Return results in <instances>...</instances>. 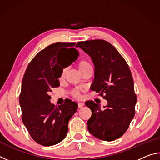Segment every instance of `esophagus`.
Listing matches in <instances>:
<instances>
[{"label":"esophagus","instance_id":"34e87169","mask_svg":"<svg viewBox=\"0 0 160 160\" xmlns=\"http://www.w3.org/2000/svg\"><path fill=\"white\" fill-rule=\"evenodd\" d=\"M84 106V103L82 102H79L78 103V108H81Z\"/></svg>","mask_w":160,"mask_h":160}]
</instances>
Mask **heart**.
Masks as SVG:
<instances>
[{
    "instance_id": "obj_1",
    "label": "heart",
    "mask_w": 160,
    "mask_h": 160,
    "mask_svg": "<svg viewBox=\"0 0 160 160\" xmlns=\"http://www.w3.org/2000/svg\"><path fill=\"white\" fill-rule=\"evenodd\" d=\"M76 67L78 70H79L80 72H83L84 70H85L87 68H88L91 67L90 64L88 63V61H78V63H76ZM66 71H67V69L66 68H63L61 70V75H60V78L59 79L60 80H63L64 78H65V75L66 74ZM70 94H71V95L75 97V98H78V97H80V90L78 88H75L73 89V90H72L70 91Z\"/></svg>"
}]
</instances>
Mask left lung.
Here are the masks:
<instances>
[{
	"label": "left lung",
	"mask_w": 160,
	"mask_h": 160,
	"mask_svg": "<svg viewBox=\"0 0 160 160\" xmlns=\"http://www.w3.org/2000/svg\"><path fill=\"white\" fill-rule=\"evenodd\" d=\"M76 46L90 56L94 64L91 90L108 102L102 109L94 101L85 102L92 111L88 129L98 139L113 141L125 133L135 116L137 97L131 72L123 56L105 40L80 42Z\"/></svg>",
	"instance_id": "left-lung-1"
}]
</instances>
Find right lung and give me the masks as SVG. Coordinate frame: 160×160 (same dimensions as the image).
<instances>
[{
    "instance_id": "add662e5",
    "label": "right lung",
    "mask_w": 160,
    "mask_h": 160,
    "mask_svg": "<svg viewBox=\"0 0 160 160\" xmlns=\"http://www.w3.org/2000/svg\"><path fill=\"white\" fill-rule=\"evenodd\" d=\"M75 43L52 44L40 51L29 63L19 97L22 120L35 142L51 146L62 141L68 131V121L78 104L65 99L63 104H51L49 92L60 85L61 70L75 61L79 53Z\"/></svg>"
}]
</instances>
